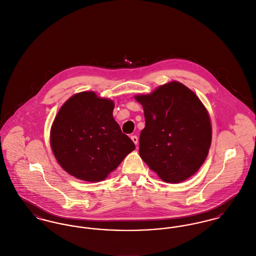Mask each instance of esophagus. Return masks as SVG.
Here are the masks:
<instances>
[{"label": "esophagus", "instance_id": "obj_1", "mask_svg": "<svg viewBox=\"0 0 256 256\" xmlns=\"http://www.w3.org/2000/svg\"><path fill=\"white\" fill-rule=\"evenodd\" d=\"M131 140H133V142L135 144H138V136H131Z\"/></svg>", "mask_w": 256, "mask_h": 256}]
</instances>
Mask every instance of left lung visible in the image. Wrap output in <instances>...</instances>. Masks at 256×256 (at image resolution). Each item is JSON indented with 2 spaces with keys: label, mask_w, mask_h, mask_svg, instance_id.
I'll return each instance as SVG.
<instances>
[{
  "label": "left lung",
  "mask_w": 256,
  "mask_h": 256,
  "mask_svg": "<svg viewBox=\"0 0 256 256\" xmlns=\"http://www.w3.org/2000/svg\"><path fill=\"white\" fill-rule=\"evenodd\" d=\"M135 99L146 118L140 156L165 182L186 180L203 165L210 148L212 123L203 102L178 82Z\"/></svg>",
  "instance_id": "obj_1"
}]
</instances>
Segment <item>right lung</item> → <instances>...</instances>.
Segmentation results:
<instances>
[{"mask_svg":"<svg viewBox=\"0 0 256 256\" xmlns=\"http://www.w3.org/2000/svg\"><path fill=\"white\" fill-rule=\"evenodd\" d=\"M114 101L93 91L76 93L60 108L50 129V146L70 176L102 182L135 150L114 118Z\"/></svg>","mask_w":256,"mask_h":256,"instance_id":"obj_1","label":"right lung"}]
</instances>
